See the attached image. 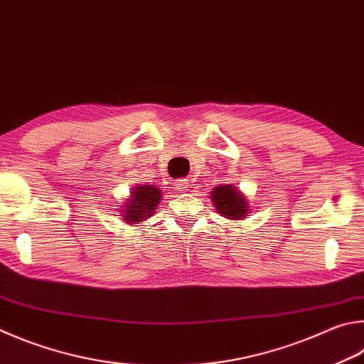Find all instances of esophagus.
<instances>
[{"instance_id":"1","label":"esophagus","mask_w":364,"mask_h":364,"mask_svg":"<svg viewBox=\"0 0 364 364\" xmlns=\"http://www.w3.org/2000/svg\"><path fill=\"white\" fill-rule=\"evenodd\" d=\"M175 188L176 191H181V193H186V191L189 189V181L188 180H178L175 183Z\"/></svg>"}]
</instances>
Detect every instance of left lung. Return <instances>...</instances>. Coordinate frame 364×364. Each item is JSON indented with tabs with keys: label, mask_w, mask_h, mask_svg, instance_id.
<instances>
[{
	"label": "left lung",
	"mask_w": 364,
	"mask_h": 364,
	"mask_svg": "<svg viewBox=\"0 0 364 364\" xmlns=\"http://www.w3.org/2000/svg\"><path fill=\"white\" fill-rule=\"evenodd\" d=\"M210 199L221 216L232 221H242L243 218L250 216V203L247 196L242 194L234 184H221L210 193Z\"/></svg>",
	"instance_id": "obj_1"
}]
</instances>
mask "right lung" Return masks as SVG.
<instances>
[{"mask_svg":"<svg viewBox=\"0 0 364 364\" xmlns=\"http://www.w3.org/2000/svg\"><path fill=\"white\" fill-rule=\"evenodd\" d=\"M162 200V191L153 184H136L132 188L130 196L124 200L121 207L122 221L127 224H143L148 218L153 216L157 210V205Z\"/></svg>","mask_w":364,"mask_h":364,"instance_id":"right-lung-1","label":"right lung"}]
</instances>
